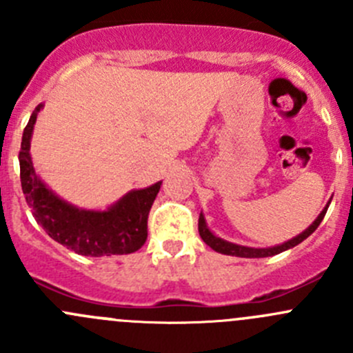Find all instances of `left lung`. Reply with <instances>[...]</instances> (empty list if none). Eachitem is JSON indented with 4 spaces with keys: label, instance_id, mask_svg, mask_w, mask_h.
<instances>
[{
    "label": "left lung",
    "instance_id": "8db88e82",
    "mask_svg": "<svg viewBox=\"0 0 353 353\" xmlns=\"http://www.w3.org/2000/svg\"><path fill=\"white\" fill-rule=\"evenodd\" d=\"M330 203L331 201H328V205H326L325 210L319 213L318 219H316L314 222H312L311 225H309L307 229L304 230V232L299 234V236L294 237V239L287 241V243H283L280 245H273V248H245V245H239V244L229 243V241L220 239V237H216L215 234H213L212 230L206 227V222H205V216H203V213H199L198 230H199V236H201V239L205 241V243L208 244L210 248H212L213 251H216V252H222V254H229V256H239V258H268V256L280 254V252L287 251V249L294 248V245L301 244L302 241L307 239V237L311 236V234L314 232L316 229H318L319 223H321V220L325 219L326 210H328Z\"/></svg>",
    "mask_w": 353,
    "mask_h": 353
}]
</instances>
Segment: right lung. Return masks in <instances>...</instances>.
<instances>
[{
  "label": "right lung",
  "mask_w": 353,
  "mask_h": 353,
  "mask_svg": "<svg viewBox=\"0 0 353 353\" xmlns=\"http://www.w3.org/2000/svg\"><path fill=\"white\" fill-rule=\"evenodd\" d=\"M41 109L42 104H39L25 126L19 154L25 201L39 225H42L56 243L81 256L99 258L138 251L147 241L148 213L162 181L145 190L130 191L104 212L81 210L70 205L39 179L32 163L30 138Z\"/></svg>",
  "instance_id": "add662e5"
}]
</instances>
